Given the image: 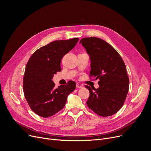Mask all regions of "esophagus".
Listing matches in <instances>:
<instances>
[{
  "mask_svg": "<svg viewBox=\"0 0 151 151\" xmlns=\"http://www.w3.org/2000/svg\"><path fill=\"white\" fill-rule=\"evenodd\" d=\"M76 88H83V86H82L81 84H76Z\"/></svg>",
  "mask_w": 151,
  "mask_h": 151,
  "instance_id": "1",
  "label": "esophagus"
}]
</instances>
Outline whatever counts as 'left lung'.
I'll return each mask as SVG.
<instances>
[{
  "label": "left lung",
  "instance_id": "8db88e82",
  "mask_svg": "<svg viewBox=\"0 0 151 151\" xmlns=\"http://www.w3.org/2000/svg\"><path fill=\"white\" fill-rule=\"evenodd\" d=\"M91 60L89 76L98 79V89L88 86L89 96L86 103L101 116L115 114L122 107L129 92V78L120 54L104 40L96 37L81 39Z\"/></svg>",
  "mask_w": 151,
  "mask_h": 151
}]
</instances>
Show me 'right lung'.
Listing matches in <instances>:
<instances>
[{"label":"right lung","instance_id":"right-lung-1","mask_svg":"<svg viewBox=\"0 0 151 151\" xmlns=\"http://www.w3.org/2000/svg\"><path fill=\"white\" fill-rule=\"evenodd\" d=\"M79 38L54 41L38 49L27 63L23 77L24 96L31 109L47 118L64 107L68 95L76 89L74 81L55 88L54 74L61 71L63 57L74 48Z\"/></svg>","mask_w":151,"mask_h":151}]
</instances>
